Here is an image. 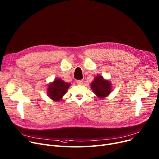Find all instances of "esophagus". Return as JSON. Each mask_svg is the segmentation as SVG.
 <instances>
[{"label": "esophagus", "mask_w": 159, "mask_h": 159, "mask_svg": "<svg viewBox=\"0 0 159 159\" xmlns=\"http://www.w3.org/2000/svg\"><path fill=\"white\" fill-rule=\"evenodd\" d=\"M83 80H77V83L78 84H80V85H81V84H83Z\"/></svg>", "instance_id": "esophagus-1"}]
</instances>
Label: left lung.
Here are the masks:
<instances>
[{
    "label": "left lung",
    "instance_id": "1",
    "mask_svg": "<svg viewBox=\"0 0 159 159\" xmlns=\"http://www.w3.org/2000/svg\"><path fill=\"white\" fill-rule=\"evenodd\" d=\"M91 88L93 93L100 99L107 98L112 92V84L109 80L101 75H97L91 82Z\"/></svg>",
    "mask_w": 159,
    "mask_h": 159
}]
</instances>
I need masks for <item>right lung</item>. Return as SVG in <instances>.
<instances>
[{"label": "right lung", "mask_w": 159, "mask_h": 159, "mask_svg": "<svg viewBox=\"0 0 159 159\" xmlns=\"http://www.w3.org/2000/svg\"><path fill=\"white\" fill-rule=\"evenodd\" d=\"M70 86V83H67L60 78H56L48 84L47 96L54 101H61Z\"/></svg>", "instance_id": "1"}]
</instances>
